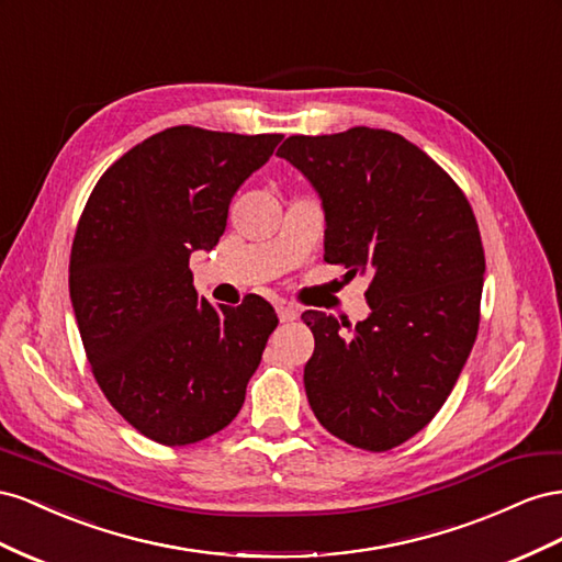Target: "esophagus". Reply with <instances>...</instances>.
<instances>
[{
    "label": "esophagus",
    "instance_id": "1",
    "mask_svg": "<svg viewBox=\"0 0 562 562\" xmlns=\"http://www.w3.org/2000/svg\"><path fill=\"white\" fill-rule=\"evenodd\" d=\"M278 317L280 323H294V319L299 317V308L292 306V303H278Z\"/></svg>",
    "mask_w": 562,
    "mask_h": 562
}]
</instances>
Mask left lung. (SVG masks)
Returning <instances> with one entry per match:
<instances>
[{
	"label": "left lung",
	"instance_id": "obj_1",
	"mask_svg": "<svg viewBox=\"0 0 562 562\" xmlns=\"http://www.w3.org/2000/svg\"><path fill=\"white\" fill-rule=\"evenodd\" d=\"M278 155L323 198L325 261L370 278L372 313L341 323L350 335L331 315H301L315 336L308 403L339 440L393 450L438 414L475 344L485 276L475 214L450 173L386 130L290 136Z\"/></svg>",
	"mask_w": 562,
	"mask_h": 562
}]
</instances>
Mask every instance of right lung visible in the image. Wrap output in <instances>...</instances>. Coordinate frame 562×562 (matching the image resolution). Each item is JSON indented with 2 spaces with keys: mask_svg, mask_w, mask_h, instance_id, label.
Instances as JSON below:
<instances>
[{
  "mask_svg": "<svg viewBox=\"0 0 562 562\" xmlns=\"http://www.w3.org/2000/svg\"><path fill=\"white\" fill-rule=\"evenodd\" d=\"M282 134L171 126L93 186L70 251V299L95 383L143 436L181 447L226 428L245 403L278 315L261 296L214 308L192 286L237 188Z\"/></svg>",
  "mask_w": 562,
  "mask_h": 562,
  "instance_id": "add662e5",
  "label": "right lung"
}]
</instances>
